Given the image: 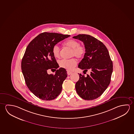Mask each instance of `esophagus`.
I'll use <instances>...</instances> for the list:
<instances>
[{
    "label": "esophagus",
    "instance_id": "obj_1",
    "mask_svg": "<svg viewBox=\"0 0 134 134\" xmlns=\"http://www.w3.org/2000/svg\"><path fill=\"white\" fill-rule=\"evenodd\" d=\"M72 73V72H71V71H67V74H68V75H70Z\"/></svg>",
    "mask_w": 134,
    "mask_h": 134
}]
</instances>
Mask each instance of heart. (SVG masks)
<instances>
[{
    "mask_svg": "<svg viewBox=\"0 0 134 134\" xmlns=\"http://www.w3.org/2000/svg\"><path fill=\"white\" fill-rule=\"evenodd\" d=\"M64 45L72 49L70 54L71 57L75 56L77 58H81L83 57L86 53L85 48L83 46L79 45V42L75 40H69L64 43ZM52 52L54 57H59L60 49L57 45L53 46ZM58 64L61 68L70 70L77 65V62L75 58H71L70 59L61 60Z\"/></svg>",
    "mask_w": 134,
    "mask_h": 134,
    "instance_id": "heart-1",
    "label": "heart"
}]
</instances>
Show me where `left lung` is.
<instances>
[{
	"instance_id": "left-lung-1",
	"label": "left lung",
	"mask_w": 134,
	"mask_h": 134,
	"mask_svg": "<svg viewBox=\"0 0 134 134\" xmlns=\"http://www.w3.org/2000/svg\"><path fill=\"white\" fill-rule=\"evenodd\" d=\"M73 38L83 42L86 53L78 67L83 71L91 70L90 75L79 74L76 83L77 93L82 99L90 100L98 98L109 86L113 66L109 54L102 42L91 35L80 34Z\"/></svg>"
}]
</instances>
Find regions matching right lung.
I'll list each match as a JSON object with an SVG mask.
<instances>
[{"mask_svg": "<svg viewBox=\"0 0 134 134\" xmlns=\"http://www.w3.org/2000/svg\"><path fill=\"white\" fill-rule=\"evenodd\" d=\"M70 35L44 32L37 35L27 46L21 61V70L26 86L35 96L44 100L56 98L67 77L65 69L59 67L52 49L58 42ZM55 74L48 75V69Z\"/></svg>", "mask_w": 134, "mask_h": 134, "instance_id": "right-lung-1", "label": "right lung"}]
</instances>
